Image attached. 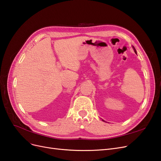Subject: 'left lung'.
Instances as JSON below:
<instances>
[{
	"instance_id": "left-lung-1",
	"label": "left lung",
	"mask_w": 161,
	"mask_h": 161,
	"mask_svg": "<svg viewBox=\"0 0 161 161\" xmlns=\"http://www.w3.org/2000/svg\"><path fill=\"white\" fill-rule=\"evenodd\" d=\"M133 48H134V52H135V53H136V49H135V48H134V47H133Z\"/></svg>"
}]
</instances>
